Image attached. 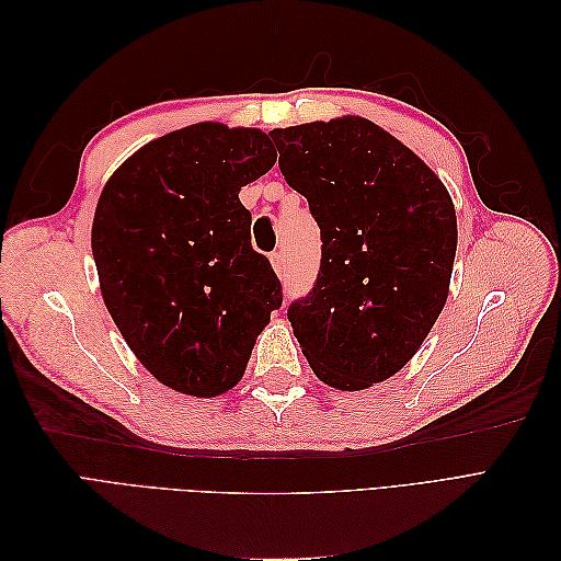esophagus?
<instances>
[{"instance_id":"obj_1","label":"esophagus","mask_w":561,"mask_h":561,"mask_svg":"<svg viewBox=\"0 0 561 561\" xmlns=\"http://www.w3.org/2000/svg\"><path fill=\"white\" fill-rule=\"evenodd\" d=\"M271 266L276 268V274H278V276H283V274H285V252H283V250L271 252Z\"/></svg>"}]
</instances>
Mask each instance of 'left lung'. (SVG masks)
Listing matches in <instances>:
<instances>
[{
  "label": "left lung",
  "instance_id": "8db88e82",
  "mask_svg": "<svg viewBox=\"0 0 561 561\" xmlns=\"http://www.w3.org/2000/svg\"><path fill=\"white\" fill-rule=\"evenodd\" d=\"M320 227L313 290L287 320L320 381L363 390L421 348L449 295L456 210L410 147L363 116L268 133Z\"/></svg>",
  "mask_w": 561,
  "mask_h": 561
}]
</instances>
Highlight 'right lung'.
Returning <instances> with one entry per match:
<instances>
[{"label":"right lung","mask_w":561,"mask_h":561,"mask_svg":"<svg viewBox=\"0 0 561 561\" xmlns=\"http://www.w3.org/2000/svg\"><path fill=\"white\" fill-rule=\"evenodd\" d=\"M274 163L260 128L203 122L135 151L98 198L91 248L105 307L135 358L184 396L239 383L283 304L239 198Z\"/></svg>","instance_id":"obj_1"}]
</instances>
